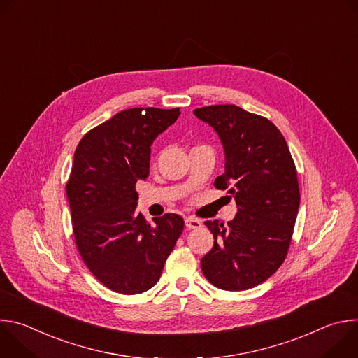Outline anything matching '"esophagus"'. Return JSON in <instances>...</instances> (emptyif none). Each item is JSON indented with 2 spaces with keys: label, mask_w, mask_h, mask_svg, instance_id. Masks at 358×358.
Returning <instances> with one entry per match:
<instances>
[{
  "label": "esophagus",
  "mask_w": 358,
  "mask_h": 358,
  "mask_svg": "<svg viewBox=\"0 0 358 358\" xmlns=\"http://www.w3.org/2000/svg\"><path fill=\"white\" fill-rule=\"evenodd\" d=\"M201 225H202V222H201L199 220H196V218H192V217L185 218V227L189 228V229H196V228H199Z\"/></svg>",
  "instance_id": "esophagus-1"
}]
</instances>
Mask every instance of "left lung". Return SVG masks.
<instances>
[{"mask_svg": "<svg viewBox=\"0 0 358 358\" xmlns=\"http://www.w3.org/2000/svg\"><path fill=\"white\" fill-rule=\"evenodd\" d=\"M194 115L222 141L225 173L214 185L238 207L227 224L206 222L214 246L201 259L202 273L222 290H246L286 259L300 203L297 170L285 137L266 117L235 105L199 108Z\"/></svg>", "mask_w": 358, "mask_h": 358, "instance_id": "8db88e82", "label": "left lung"}]
</instances>
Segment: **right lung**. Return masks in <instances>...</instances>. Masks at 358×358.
Returning a JSON list of instances; mask_svg holds the SVG:
<instances>
[{
  "label": "right lung",
  "mask_w": 358,
  "mask_h": 358,
  "mask_svg": "<svg viewBox=\"0 0 358 358\" xmlns=\"http://www.w3.org/2000/svg\"><path fill=\"white\" fill-rule=\"evenodd\" d=\"M180 109L133 108L89 130L75 150L66 182L75 243L93 276L122 294L155 286L184 229L177 214L136 211L137 180L148 176L151 143Z\"/></svg>",
  "instance_id": "add662e5"
}]
</instances>
